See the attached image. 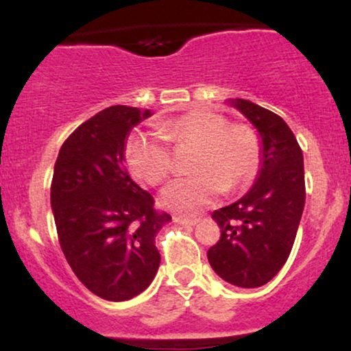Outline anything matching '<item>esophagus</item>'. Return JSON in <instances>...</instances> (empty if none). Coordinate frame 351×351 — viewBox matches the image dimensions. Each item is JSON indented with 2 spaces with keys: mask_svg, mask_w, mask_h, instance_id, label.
Listing matches in <instances>:
<instances>
[{
  "mask_svg": "<svg viewBox=\"0 0 351 351\" xmlns=\"http://www.w3.org/2000/svg\"><path fill=\"white\" fill-rule=\"evenodd\" d=\"M176 223L183 224V226H195L198 224V217H188V216H175Z\"/></svg>",
  "mask_w": 351,
  "mask_h": 351,
  "instance_id": "1",
  "label": "esophagus"
}]
</instances>
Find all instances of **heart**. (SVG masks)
<instances>
[{"instance_id":"b5f03b06","label":"heart","mask_w":351,"mask_h":351,"mask_svg":"<svg viewBox=\"0 0 351 351\" xmlns=\"http://www.w3.org/2000/svg\"><path fill=\"white\" fill-rule=\"evenodd\" d=\"M158 135L136 134L125 147V162L138 181L163 183L173 173L168 143L193 147L189 171L196 175L173 181L162 191L160 203L171 211L193 215L211 204L226 188H244L257 173L261 145L256 132L243 123H229L223 115L195 110L156 127Z\"/></svg>"}]
</instances>
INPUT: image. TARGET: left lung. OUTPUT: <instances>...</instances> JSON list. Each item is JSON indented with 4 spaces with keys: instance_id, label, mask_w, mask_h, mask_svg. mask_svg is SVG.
<instances>
[{
    "instance_id": "left-lung-1",
    "label": "left lung",
    "mask_w": 351,
    "mask_h": 351,
    "mask_svg": "<svg viewBox=\"0 0 351 351\" xmlns=\"http://www.w3.org/2000/svg\"><path fill=\"white\" fill-rule=\"evenodd\" d=\"M229 104L261 136V168L243 198L213 213L221 239L208 261L223 280L254 289L272 280L292 251L305 204L304 155L279 115L251 100Z\"/></svg>"
}]
</instances>
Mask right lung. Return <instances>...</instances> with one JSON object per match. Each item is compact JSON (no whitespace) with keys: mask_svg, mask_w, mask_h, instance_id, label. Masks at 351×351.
<instances>
[{"mask_svg":"<svg viewBox=\"0 0 351 351\" xmlns=\"http://www.w3.org/2000/svg\"><path fill=\"white\" fill-rule=\"evenodd\" d=\"M152 115L112 106L79 125L60 147L51 184L59 244L77 279L100 299L123 302L155 279V237L171 221L125 168L132 128Z\"/></svg>","mask_w":351,"mask_h":351,"instance_id":"obj_1","label":"right lung"}]
</instances>
